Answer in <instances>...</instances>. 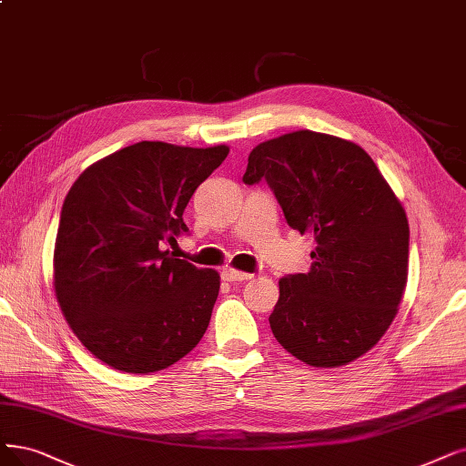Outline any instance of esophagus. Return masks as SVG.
<instances>
[{
    "label": "esophagus",
    "instance_id": "34e87169",
    "mask_svg": "<svg viewBox=\"0 0 466 466\" xmlns=\"http://www.w3.org/2000/svg\"><path fill=\"white\" fill-rule=\"evenodd\" d=\"M254 275L252 273H245V271H237L233 268H226L221 271V279L223 281H248V279H252Z\"/></svg>",
    "mask_w": 466,
    "mask_h": 466
}]
</instances>
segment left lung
I'll use <instances>...</instances> for the list:
<instances>
[{"mask_svg": "<svg viewBox=\"0 0 466 466\" xmlns=\"http://www.w3.org/2000/svg\"><path fill=\"white\" fill-rule=\"evenodd\" d=\"M262 179L289 226L318 245L308 273L279 281L273 337L313 367L358 360L382 339L405 290L401 202L360 145L309 129L252 148L243 181Z\"/></svg>", "mask_w": 466, "mask_h": 466, "instance_id": "1", "label": "left lung"}]
</instances>
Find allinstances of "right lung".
<instances>
[{
	"label": "right lung",
	"mask_w": 466,
	"mask_h": 466,
	"mask_svg": "<svg viewBox=\"0 0 466 466\" xmlns=\"http://www.w3.org/2000/svg\"><path fill=\"white\" fill-rule=\"evenodd\" d=\"M228 153L139 141L91 164L70 187L55 238V294L78 340L108 367L155 373L207 332L219 275L164 247L189 231L183 210Z\"/></svg>",
	"instance_id": "add662e5"
}]
</instances>
